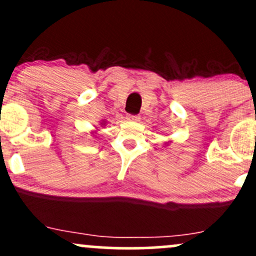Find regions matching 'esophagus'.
<instances>
[{
  "label": "esophagus",
  "instance_id": "esophagus-1",
  "mask_svg": "<svg viewBox=\"0 0 256 256\" xmlns=\"http://www.w3.org/2000/svg\"><path fill=\"white\" fill-rule=\"evenodd\" d=\"M128 121H134V122H137V121H140V116H137V115H128V118H126Z\"/></svg>",
  "mask_w": 256,
  "mask_h": 256
}]
</instances>
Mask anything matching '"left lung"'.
Returning a JSON list of instances; mask_svg holds the SVG:
<instances>
[{"label":"left lung","instance_id":"obj_1","mask_svg":"<svg viewBox=\"0 0 256 256\" xmlns=\"http://www.w3.org/2000/svg\"><path fill=\"white\" fill-rule=\"evenodd\" d=\"M172 144V141H170V140H169V141H166L164 144H166V146H169V144Z\"/></svg>","mask_w":256,"mask_h":256}]
</instances>
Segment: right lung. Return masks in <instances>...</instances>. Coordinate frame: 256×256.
<instances>
[{
    "mask_svg": "<svg viewBox=\"0 0 256 256\" xmlns=\"http://www.w3.org/2000/svg\"><path fill=\"white\" fill-rule=\"evenodd\" d=\"M99 125H100V128H104V126L106 125V121H100V122H99ZM96 132H98V128H96V130H92V132H90V134H92L93 136H96Z\"/></svg>",
    "mask_w": 256,
    "mask_h": 256,
    "instance_id": "right-lung-1",
    "label": "right lung"
}]
</instances>
